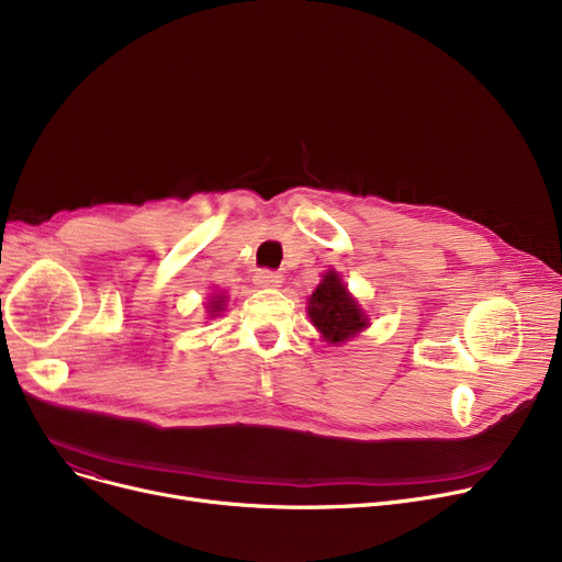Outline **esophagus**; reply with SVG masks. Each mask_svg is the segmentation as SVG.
I'll return each mask as SVG.
<instances>
[{
  "mask_svg": "<svg viewBox=\"0 0 562 562\" xmlns=\"http://www.w3.org/2000/svg\"><path fill=\"white\" fill-rule=\"evenodd\" d=\"M282 282H284V278L276 271H259L255 276V284L261 289H278V286H282Z\"/></svg>",
  "mask_w": 562,
  "mask_h": 562,
  "instance_id": "34e87169",
  "label": "esophagus"
}]
</instances>
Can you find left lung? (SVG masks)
I'll return each mask as SVG.
<instances>
[{"mask_svg":"<svg viewBox=\"0 0 562 562\" xmlns=\"http://www.w3.org/2000/svg\"><path fill=\"white\" fill-rule=\"evenodd\" d=\"M307 314L323 341L328 344H344L369 326L364 310L333 269L323 273V280L310 296Z\"/></svg>","mask_w":562,"mask_h":562,"instance_id":"1","label":"left lung"}]
</instances>
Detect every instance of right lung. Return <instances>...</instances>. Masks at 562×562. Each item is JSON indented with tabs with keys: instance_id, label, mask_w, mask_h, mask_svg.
<instances>
[{
	"instance_id": "right-lung-1",
	"label": "right lung",
	"mask_w": 562,
	"mask_h": 562,
	"mask_svg": "<svg viewBox=\"0 0 562 562\" xmlns=\"http://www.w3.org/2000/svg\"><path fill=\"white\" fill-rule=\"evenodd\" d=\"M223 303H225V296H212V303H210V316H216L218 312H223Z\"/></svg>"
}]
</instances>
